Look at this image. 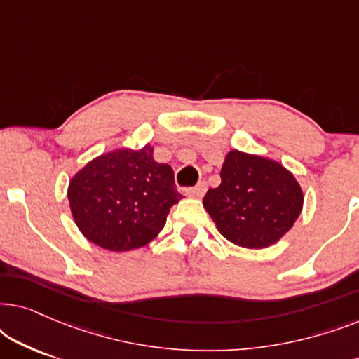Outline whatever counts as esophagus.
I'll return each mask as SVG.
<instances>
[{
	"label": "esophagus",
	"mask_w": 359,
	"mask_h": 359,
	"mask_svg": "<svg viewBox=\"0 0 359 359\" xmlns=\"http://www.w3.org/2000/svg\"><path fill=\"white\" fill-rule=\"evenodd\" d=\"M204 193H205V184L204 183H199V184H196L194 188H189V189H186V194L189 196V198H198V199H201L204 196Z\"/></svg>",
	"instance_id": "1"
}]
</instances>
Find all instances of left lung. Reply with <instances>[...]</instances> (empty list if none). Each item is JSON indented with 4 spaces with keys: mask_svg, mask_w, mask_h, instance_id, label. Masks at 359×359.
Instances as JSON below:
<instances>
[{
    "mask_svg": "<svg viewBox=\"0 0 359 359\" xmlns=\"http://www.w3.org/2000/svg\"><path fill=\"white\" fill-rule=\"evenodd\" d=\"M219 233L243 248L271 247L302 212L304 193L296 176L276 160L230 150L220 184L203 201Z\"/></svg>",
    "mask_w": 359,
    "mask_h": 359,
    "instance_id": "left-lung-1",
    "label": "left lung"
}]
</instances>
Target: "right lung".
Masks as SVG:
<instances>
[{"label":"right lung","instance_id":"add662e5","mask_svg":"<svg viewBox=\"0 0 359 359\" xmlns=\"http://www.w3.org/2000/svg\"><path fill=\"white\" fill-rule=\"evenodd\" d=\"M67 196L83 237L117 253L150 243L165 227L171 205L183 198L171 166L155 161L150 144L88 161L70 180Z\"/></svg>","mask_w":359,"mask_h":359}]
</instances>
